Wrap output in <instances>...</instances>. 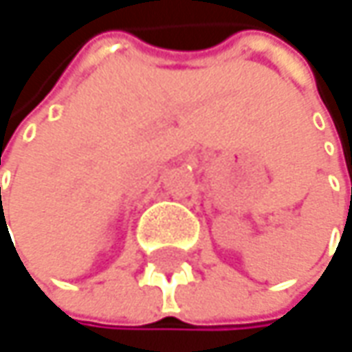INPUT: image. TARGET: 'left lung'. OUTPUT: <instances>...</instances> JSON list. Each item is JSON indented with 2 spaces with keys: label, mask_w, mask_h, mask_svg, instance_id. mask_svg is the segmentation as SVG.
<instances>
[{
  "label": "left lung",
  "mask_w": 352,
  "mask_h": 352,
  "mask_svg": "<svg viewBox=\"0 0 352 352\" xmlns=\"http://www.w3.org/2000/svg\"><path fill=\"white\" fill-rule=\"evenodd\" d=\"M351 183H352V175H351ZM351 206H352V187H351Z\"/></svg>",
  "instance_id": "8db88e82"
}]
</instances>
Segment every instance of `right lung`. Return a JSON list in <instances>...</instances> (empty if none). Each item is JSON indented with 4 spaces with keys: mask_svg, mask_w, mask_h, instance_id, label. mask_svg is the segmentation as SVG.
<instances>
[{
    "mask_svg": "<svg viewBox=\"0 0 352 352\" xmlns=\"http://www.w3.org/2000/svg\"><path fill=\"white\" fill-rule=\"evenodd\" d=\"M0 208H1V189H0ZM3 222H6V216H3ZM0 241H1V216H0Z\"/></svg>",
    "mask_w": 352,
    "mask_h": 352,
    "instance_id": "right-lung-1",
    "label": "right lung"
}]
</instances>
